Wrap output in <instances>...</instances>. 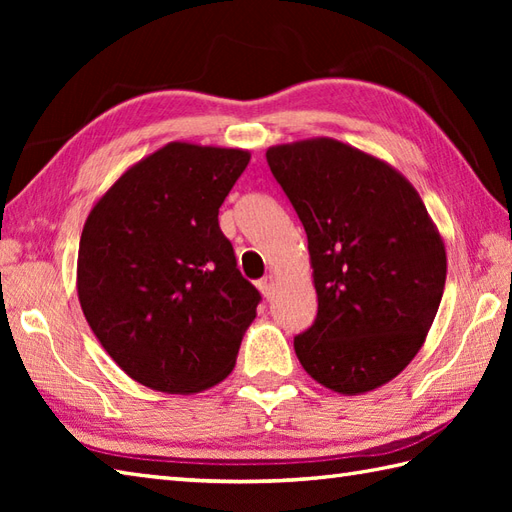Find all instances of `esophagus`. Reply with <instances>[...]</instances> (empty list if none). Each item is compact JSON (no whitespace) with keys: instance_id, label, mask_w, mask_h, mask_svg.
Returning a JSON list of instances; mask_svg holds the SVG:
<instances>
[{"instance_id":"obj_1","label":"esophagus","mask_w":512,"mask_h":512,"mask_svg":"<svg viewBox=\"0 0 512 512\" xmlns=\"http://www.w3.org/2000/svg\"><path fill=\"white\" fill-rule=\"evenodd\" d=\"M259 290H262V295L266 297V299H273V295H275V277L273 275H266L264 279H259Z\"/></svg>"}]
</instances>
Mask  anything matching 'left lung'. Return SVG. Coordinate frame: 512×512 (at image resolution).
<instances>
[{
    "instance_id": "8db88e82",
    "label": "left lung",
    "mask_w": 512,
    "mask_h": 512,
    "mask_svg": "<svg viewBox=\"0 0 512 512\" xmlns=\"http://www.w3.org/2000/svg\"><path fill=\"white\" fill-rule=\"evenodd\" d=\"M306 228L319 312L295 336L303 369L367 394L420 352L440 308L447 248L413 184L367 151L308 138L266 151Z\"/></svg>"
}]
</instances>
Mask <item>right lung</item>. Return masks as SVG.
I'll return each instance as SVG.
<instances>
[{"instance_id":"add662e5","label":"right lung","mask_w":512,"mask_h":512,"mask_svg":"<svg viewBox=\"0 0 512 512\" xmlns=\"http://www.w3.org/2000/svg\"><path fill=\"white\" fill-rule=\"evenodd\" d=\"M248 160L246 149L173 140L129 167L85 220L81 310L140 385L189 396L233 372L259 292L217 213Z\"/></svg>"}]
</instances>
